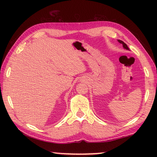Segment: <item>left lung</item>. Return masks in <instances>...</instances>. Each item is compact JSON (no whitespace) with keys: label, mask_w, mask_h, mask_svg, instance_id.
Returning <instances> with one entry per match:
<instances>
[{"label":"left lung","mask_w":157,"mask_h":157,"mask_svg":"<svg viewBox=\"0 0 157 157\" xmlns=\"http://www.w3.org/2000/svg\"><path fill=\"white\" fill-rule=\"evenodd\" d=\"M118 41L119 42V43H120V44H121L122 45H123V47L124 48V49H126V50H129V48L127 47V44H124L123 41H121V40H118Z\"/></svg>","instance_id":"8db88e82"}]
</instances>
